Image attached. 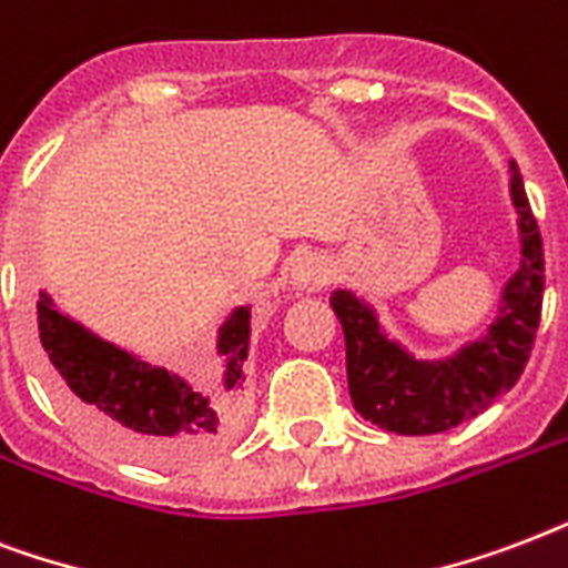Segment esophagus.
<instances>
[{
  "label": "esophagus",
  "mask_w": 568,
  "mask_h": 568,
  "mask_svg": "<svg viewBox=\"0 0 568 568\" xmlns=\"http://www.w3.org/2000/svg\"><path fill=\"white\" fill-rule=\"evenodd\" d=\"M328 263L320 254H302L290 266V284L296 290H316L328 281Z\"/></svg>",
  "instance_id": "1"
}]
</instances>
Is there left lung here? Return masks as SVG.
<instances>
[{"instance_id": "1", "label": "left lung", "mask_w": 568, "mask_h": 568, "mask_svg": "<svg viewBox=\"0 0 568 568\" xmlns=\"http://www.w3.org/2000/svg\"><path fill=\"white\" fill-rule=\"evenodd\" d=\"M518 261L504 281L486 332L442 358H417L382 325L379 311L353 290L337 287L332 307L346 337V379L355 412L397 435H433L480 415L525 371L542 314V236L527 204L516 162H509Z\"/></svg>"}]
</instances>
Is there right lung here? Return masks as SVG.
<instances>
[{"mask_svg":"<svg viewBox=\"0 0 568 568\" xmlns=\"http://www.w3.org/2000/svg\"><path fill=\"white\" fill-rule=\"evenodd\" d=\"M38 334L52 399L94 444L144 465H183L231 442L243 420L252 305H236L215 337L222 373L210 390L144 362L38 296Z\"/></svg>","mask_w":568,"mask_h":568,"instance_id":"1","label":"right lung"}]
</instances>
